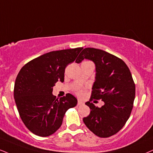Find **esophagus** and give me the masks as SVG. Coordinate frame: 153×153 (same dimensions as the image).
I'll return each instance as SVG.
<instances>
[{
	"label": "esophagus",
	"instance_id": "obj_1",
	"mask_svg": "<svg viewBox=\"0 0 153 153\" xmlns=\"http://www.w3.org/2000/svg\"><path fill=\"white\" fill-rule=\"evenodd\" d=\"M83 104H84V103H83V102L81 101V100H78V106L82 105Z\"/></svg>",
	"mask_w": 153,
	"mask_h": 153
}]
</instances>
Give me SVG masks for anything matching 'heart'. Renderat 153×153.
Returning <instances> with one entry per match:
<instances>
[{"label":"heart","instance_id":"obj_1","mask_svg":"<svg viewBox=\"0 0 153 153\" xmlns=\"http://www.w3.org/2000/svg\"><path fill=\"white\" fill-rule=\"evenodd\" d=\"M78 94H82V91H81V90H80V91H78Z\"/></svg>","mask_w":153,"mask_h":153}]
</instances>
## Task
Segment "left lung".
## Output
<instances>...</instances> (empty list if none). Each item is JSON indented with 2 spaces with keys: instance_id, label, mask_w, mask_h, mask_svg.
I'll return each mask as SVG.
<instances>
[{
  "instance_id": "left-lung-1",
  "label": "left lung",
  "mask_w": 153,
  "mask_h": 153,
  "mask_svg": "<svg viewBox=\"0 0 153 153\" xmlns=\"http://www.w3.org/2000/svg\"><path fill=\"white\" fill-rule=\"evenodd\" d=\"M84 59L95 65V77L91 97L102 100L104 104L97 107L90 101V115L83 118L86 126L100 138L114 135L123 128L130 117L136 87L127 65L121 59L103 50L85 48L75 62Z\"/></svg>"
}]
</instances>
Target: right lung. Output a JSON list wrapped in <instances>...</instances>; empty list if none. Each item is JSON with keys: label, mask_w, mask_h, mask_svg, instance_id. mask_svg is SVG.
<instances>
[{"label": "right lung", "mask_w": 153, "mask_h": 153, "mask_svg": "<svg viewBox=\"0 0 153 153\" xmlns=\"http://www.w3.org/2000/svg\"><path fill=\"white\" fill-rule=\"evenodd\" d=\"M82 47L53 51L28 62L17 75L14 98L20 118L31 132L46 137L55 133L65 112L78 100L68 93L59 100L52 94L58 81H64L65 68L73 63Z\"/></svg>", "instance_id": "1"}]
</instances>
